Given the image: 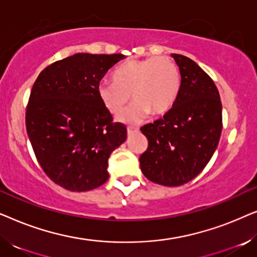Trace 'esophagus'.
Returning a JSON list of instances; mask_svg holds the SVG:
<instances>
[{
  "instance_id": "esophagus-1",
  "label": "esophagus",
  "mask_w": 257,
  "mask_h": 257,
  "mask_svg": "<svg viewBox=\"0 0 257 257\" xmlns=\"http://www.w3.org/2000/svg\"><path fill=\"white\" fill-rule=\"evenodd\" d=\"M138 131H139L138 128H135V127H127V135H128V136H131L132 133L138 132Z\"/></svg>"
}]
</instances>
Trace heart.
<instances>
[{"instance_id":"obj_1","label":"heart","mask_w":257,"mask_h":257,"mask_svg":"<svg viewBox=\"0 0 257 257\" xmlns=\"http://www.w3.org/2000/svg\"><path fill=\"white\" fill-rule=\"evenodd\" d=\"M111 83L97 89L100 103L108 113H121L130 99L133 104L119 117L126 124H138L147 114L158 117L171 110L179 90L180 72L168 57L130 59L112 72Z\"/></svg>"}]
</instances>
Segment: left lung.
<instances>
[{"mask_svg": "<svg viewBox=\"0 0 257 257\" xmlns=\"http://www.w3.org/2000/svg\"><path fill=\"white\" fill-rule=\"evenodd\" d=\"M181 75L171 110L143 126L149 147L139 158L144 175L163 186L194 179L215 152L222 131V105L212 78L191 58L172 54Z\"/></svg>", "mask_w": 257, "mask_h": 257, "instance_id": "8db88e82", "label": "left lung"}]
</instances>
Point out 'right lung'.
I'll list each match as a JSON object with an SVG mask.
<instances>
[{"label": "right lung", "mask_w": 257, "mask_h": 257, "mask_svg": "<svg viewBox=\"0 0 257 257\" xmlns=\"http://www.w3.org/2000/svg\"><path fill=\"white\" fill-rule=\"evenodd\" d=\"M121 54H75L38 75L26 112L28 137L41 167L71 192L97 188L108 179V158L126 140L97 89Z\"/></svg>", "instance_id": "obj_1"}]
</instances>
